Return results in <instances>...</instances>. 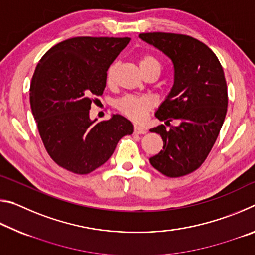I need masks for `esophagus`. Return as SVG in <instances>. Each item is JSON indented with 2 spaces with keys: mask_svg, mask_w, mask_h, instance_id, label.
Instances as JSON below:
<instances>
[{
  "mask_svg": "<svg viewBox=\"0 0 255 255\" xmlns=\"http://www.w3.org/2000/svg\"><path fill=\"white\" fill-rule=\"evenodd\" d=\"M133 130H135V133H137V135H145V133L147 132V130H146L144 127L138 126V125H135V128H133Z\"/></svg>",
  "mask_w": 255,
  "mask_h": 255,
  "instance_id": "1",
  "label": "esophagus"
}]
</instances>
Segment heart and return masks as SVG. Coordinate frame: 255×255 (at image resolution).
I'll return each mask as SVG.
<instances>
[{
    "instance_id": "heart-1",
    "label": "heart",
    "mask_w": 255,
    "mask_h": 255,
    "mask_svg": "<svg viewBox=\"0 0 255 255\" xmlns=\"http://www.w3.org/2000/svg\"><path fill=\"white\" fill-rule=\"evenodd\" d=\"M139 66L141 71L149 70V68H158L161 71V63L154 56L146 55L139 60ZM117 73V64H111L106 73V81L108 84H112L116 79ZM117 108L120 112L127 116L135 122H141L146 118L148 112L152 110L153 103L146 97L125 96L117 102Z\"/></svg>"
}]
</instances>
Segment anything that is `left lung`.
Here are the masks:
<instances>
[{
    "label": "left lung",
    "mask_w": 255,
    "mask_h": 255,
    "mask_svg": "<svg viewBox=\"0 0 255 255\" xmlns=\"http://www.w3.org/2000/svg\"><path fill=\"white\" fill-rule=\"evenodd\" d=\"M139 38L173 64V86L155 116L179 125L150 129L161 135L163 149L149 163L162 174L179 178L196 171L217 139L227 112L225 75L214 51L195 38L166 32L140 33Z\"/></svg>",
    "instance_id": "left-lung-1"
}]
</instances>
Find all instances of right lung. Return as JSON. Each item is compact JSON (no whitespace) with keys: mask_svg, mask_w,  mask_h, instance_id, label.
Segmentation results:
<instances>
[{"mask_svg":"<svg viewBox=\"0 0 255 255\" xmlns=\"http://www.w3.org/2000/svg\"><path fill=\"white\" fill-rule=\"evenodd\" d=\"M130 38L75 37L47 51L30 85V105L42 143L53 161L88 174L105 164L133 126L123 116L90 119L93 96L106 88V73Z\"/></svg>","mask_w":255,"mask_h":255,"instance_id":"right-lung-1","label":"right lung"}]
</instances>
